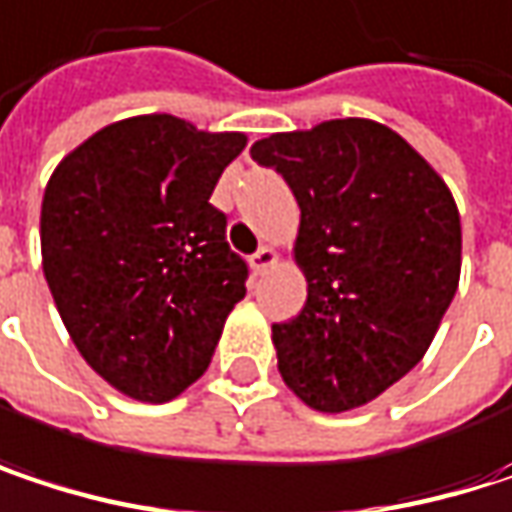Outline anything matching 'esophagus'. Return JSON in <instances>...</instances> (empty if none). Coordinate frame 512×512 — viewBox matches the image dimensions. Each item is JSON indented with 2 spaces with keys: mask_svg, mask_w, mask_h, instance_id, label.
<instances>
[{
  "mask_svg": "<svg viewBox=\"0 0 512 512\" xmlns=\"http://www.w3.org/2000/svg\"><path fill=\"white\" fill-rule=\"evenodd\" d=\"M249 263H252V269H255L257 275H263L266 269H272V266L278 263V255H275L272 249H266V246H263L260 252H255V255H252V260H249Z\"/></svg>",
  "mask_w": 512,
  "mask_h": 512,
  "instance_id": "obj_1",
  "label": "esophagus"
}]
</instances>
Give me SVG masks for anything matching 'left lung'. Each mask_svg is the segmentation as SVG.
Wrapping results in <instances>:
<instances>
[{
  "label": "left lung",
  "mask_w": 512,
  "mask_h": 512,
  "mask_svg": "<svg viewBox=\"0 0 512 512\" xmlns=\"http://www.w3.org/2000/svg\"><path fill=\"white\" fill-rule=\"evenodd\" d=\"M252 159L287 180L302 210L293 260L308 299L272 326L278 373L317 412L367 406L424 358L460 287L457 201L400 133L370 118L272 133Z\"/></svg>",
  "instance_id": "1"
}]
</instances>
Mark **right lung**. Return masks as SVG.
I'll return each mask as SVG.
<instances>
[{"mask_svg": "<svg viewBox=\"0 0 512 512\" xmlns=\"http://www.w3.org/2000/svg\"><path fill=\"white\" fill-rule=\"evenodd\" d=\"M246 133L177 115L106 124L64 156L41 201V263L61 323L115 391L183 394L210 364L246 296V263L210 204Z\"/></svg>", "mask_w": 512, "mask_h": 512, "instance_id": "right-lung-1", "label": "right lung"}]
</instances>
